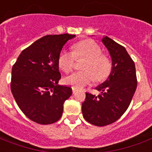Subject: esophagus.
Segmentation results:
<instances>
[{"label":"esophagus","instance_id":"obj_1","mask_svg":"<svg viewBox=\"0 0 152 152\" xmlns=\"http://www.w3.org/2000/svg\"><path fill=\"white\" fill-rule=\"evenodd\" d=\"M72 91H73V93L75 94V93L78 91V89H77V88H72Z\"/></svg>","mask_w":152,"mask_h":152}]
</instances>
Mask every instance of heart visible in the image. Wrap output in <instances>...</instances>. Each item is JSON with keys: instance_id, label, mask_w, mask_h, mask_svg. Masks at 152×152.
I'll list each match as a JSON object with an SVG mask.
<instances>
[{"instance_id": "b5f03b06", "label": "heart", "mask_w": 152, "mask_h": 152, "mask_svg": "<svg viewBox=\"0 0 152 152\" xmlns=\"http://www.w3.org/2000/svg\"><path fill=\"white\" fill-rule=\"evenodd\" d=\"M73 51L62 50L58 56V65L61 69L69 73L74 65L75 58H84L82 64L83 71L75 72L64 78V83L75 88H83L95 80L100 82L108 77L112 69L111 61L102 55V48L92 40H83L72 47Z\"/></svg>"}]
</instances>
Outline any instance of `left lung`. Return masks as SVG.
Wrapping results in <instances>:
<instances>
[{
  "mask_svg": "<svg viewBox=\"0 0 152 152\" xmlns=\"http://www.w3.org/2000/svg\"><path fill=\"white\" fill-rule=\"evenodd\" d=\"M102 41L112 60L111 72L96 88L101 94L86 92L82 104L84 119L96 126L108 125L118 120L129 106L137 84L135 64L125 48L108 37Z\"/></svg>",
  "mask_w": 152,
  "mask_h": 152,
  "instance_id": "left-lung-1",
  "label": "left lung"
}]
</instances>
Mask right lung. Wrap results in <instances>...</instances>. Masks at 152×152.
<instances>
[{
    "label": "right lung",
    "instance_id": "add662e5",
    "mask_svg": "<svg viewBox=\"0 0 152 152\" xmlns=\"http://www.w3.org/2000/svg\"><path fill=\"white\" fill-rule=\"evenodd\" d=\"M75 35H47L23 50L13 65L10 88L19 109L40 124L61 118L64 102L72 88L58 85L61 78L58 56L64 45Z\"/></svg>",
    "mask_w": 152,
    "mask_h": 152
}]
</instances>
